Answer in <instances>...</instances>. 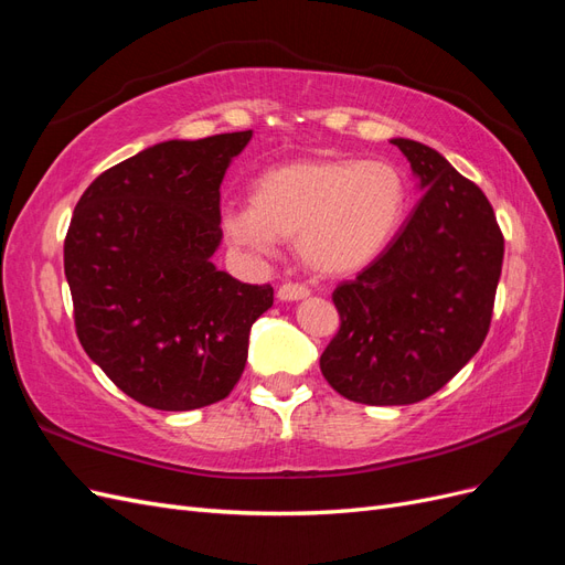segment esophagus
<instances>
[{
  "label": "esophagus",
  "mask_w": 565,
  "mask_h": 565,
  "mask_svg": "<svg viewBox=\"0 0 565 565\" xmlns=\"http://www.w3.org/2000/svg\"><path fill=\"white\" fill-rule=\"evenodd\" d=\"M309 295H311V289L301 285V282H282L278 287V299L280 301H297V299H303Z\"/></svg>",
  "instance_id": "esophagus-1"
}]
</instances>
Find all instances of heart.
Listing matches in <instances>:
<instances>
[{"label":"heart","instance_id":"heart-1","mask_svg":"<svg viewBox=\"0 0 565 565\" xmlns=\"http://www.w3.org/2000/svg\"><path fill=\"white\" fill-rule=\"evenodd\" d=\"M409 188L386 160L303 158L254 179L252 204L224 210L228 241L252 254L295 241L301 262L320 276H351L386 249L407 212Z\"/></svg>","mask_w":565,"mask_h":565}]
</instances>
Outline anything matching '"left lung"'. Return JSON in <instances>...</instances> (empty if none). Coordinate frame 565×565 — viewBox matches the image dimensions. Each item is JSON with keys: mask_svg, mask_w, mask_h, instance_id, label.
Returning a JSON list of instances; mask_svg holds the SVG:
<instances>
[{"mask_svg": "<svg viewBox=\"0 0 565 565\" xmlns=\"http://www.w3.org/2000/svg\"><path fill=\"white\" fill-rule=\"evenodd\" d=\"M424 191L391 245L332 301L322 377L365 405H409L446 386L490 330L504 237L488 198L438 150L391 139Z\"/></svg>", "mask_w": 565, "mask_h": 565, "instance_id": "8db88e82", "label": "left lung"}]
</instances>
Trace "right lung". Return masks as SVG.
<instances>
[{"label": "right lung", "mask_w": 565, "mask_h": 565, "mask_svg": "<svg viewBox=\"0 0 565 565\" xmlns=\"http://www.w3.org/2000/svg\"><path fill=\"white\" fill-rule=\"evenodd\" d=\"M252 129L164 141L100 174L63 262L82 349L136 403L183 413L226 398L270 285L218 270L221 181Z\"/></svg>", "instance_id": "obj_1"}]
</instances>
